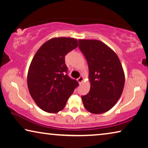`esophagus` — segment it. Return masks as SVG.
Returning a JSON list of instances; mask_svg holds the SVG:
<instances>
[{"label": "esophagus", "mask_w": 148, "mask_h": 148, "mask_svg": "<svg viewBox=\"0 0 148 148\" xmlns=\"http://www.w3.org/2000/svg\"><path fill=\"white\" fill-rule=\"evenodd\" d=\"M83 79H83V77H82V76H81V77H79L78 79H77V81L79 82V84H81V83H82V82H83Z\"/></svg>", "instance_id": "obj_1"}]
</instances>
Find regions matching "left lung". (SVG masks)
I'll use <instances>...</instances> for the list:
<instances>
[{
  "instance_id": "8db88e82",
  "label": "left lung",
  "mask_w": 148,
  "mask_h": 148,
  "mask_svg": "<svg viewBox=\"0 0 148 148\" xmlns=\"http://www.w3.org/2000/svg\"><path fill=\"white\" fill-rule=\"evenodd\" d=\"M79 49L86 58L90 89L82 96L84 108L94 114L105 113L117 103L125 85V74L117 54L98 40H79Z\"/></svg>"
}]
</instances>
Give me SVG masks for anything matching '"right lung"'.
I'll return each instance as SVG.
<instances>
[{"label":"right lung","mask_w":148,"mask_h":148,"mask_svg":"<svg viewBox=\"0 0 148 148\" xmlns=\"http://www.w3.org/2000/svg\"><path fill=\"white\" fill-rule=\"evenodd\" d=\"M78 47L73 38L58 37L44 43L34 56L29 68L27 86L41 110L56 113L63 110L79 83L68 75L65 64L67 53Z\"/></svg>","instance_id":"obj_1"}]
</instances>
